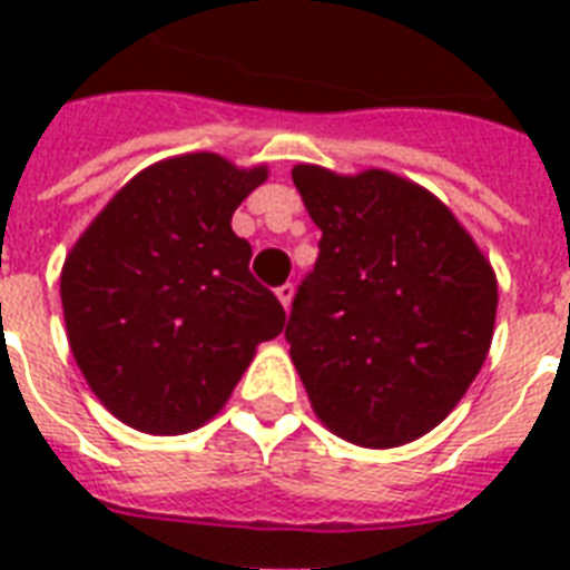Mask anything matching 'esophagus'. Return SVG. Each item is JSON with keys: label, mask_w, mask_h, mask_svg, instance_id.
<instances>
[{"label": "esophagus", "mask_w": 570, "mask_h": 570, "mask_svg": "<svg viewBox=\"0 0 570 570\" xmlns=\"http://www.w3.org/2000/svg\"><path fill=\"white\" fill-rule=\"evenodd\" d=\"M275 295H277V302L284 304L286 311H289V304H293V295H295V286H293V284H284V286H277V289H275Z\"/></svg>", "instance_id": "1"}]
</instances>
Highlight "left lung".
Segmentation results:
<instances>
[{
	"label": "left lung",
	"mask_w": 570,
	"mask_h": 570,
	"mask_svg": "<svg viewBox=\"0 0 570 570\" xmlns=\"http://www.w3.org/2000/svg\"><path fill=\"white\" fill-rule=\"evenodd\" d=\"M293 183L322 230L286 322L313 411L357 446L416 441L485 364L494 268L432 191L396 174L295 165Z\"/></svg>",
	"instance_id": "obj_1"
}]
</instances>
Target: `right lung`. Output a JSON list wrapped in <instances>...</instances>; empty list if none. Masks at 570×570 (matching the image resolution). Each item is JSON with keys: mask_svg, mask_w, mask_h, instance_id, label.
<instances>
[{"mask_svg": "<svg viewBox=\"0 0 570 570\" xmlns=\"http://www.w3.org/2000/svg\"><path fill=\"white\" fill-rule=\"evenodd\" d=\"M268 171L218 154L156 163L102 206L61 268L67 340L102 405L147 434L213 420L259 343L284 331L275 293L230 227Z\"/></svg>", "mask_w": 570, "mask_h": 570, "instance_id": "1", "label": "right lung"}]
</instances>
